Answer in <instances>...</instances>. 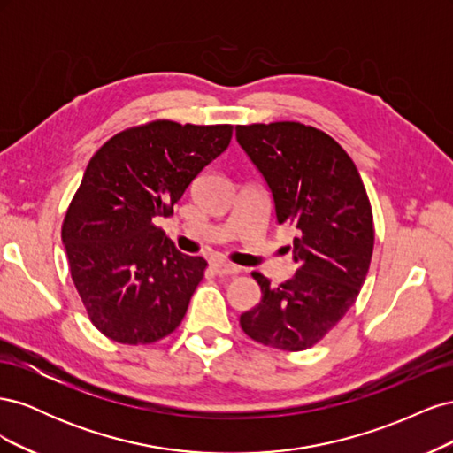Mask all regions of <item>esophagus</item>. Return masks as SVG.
<instances>
[{
    "label": "esophagus",
    "instance_id": "34e87169",
    "mask_svg": "<svg viewBox=\"0 0 453 453\" xmlns=\"http://www.w3.org/2000/svg\"><path fill=\"white\" fill-rule=\"evenodd\" d=\"M211 270L217 273V276H238L240 273V266L223 263V260H213Z\"/></svg>",
    "mask_w": 453,
    "mask_h": 453
}]
</instances>
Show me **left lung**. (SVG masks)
Instances as JSON below:
<instances>
[{
	"mask_svg": "<svg viewBox=\"0 0 453 453\" xmlns=\"http://www.w3.org/2000/svg\"><path fill=\"white\" fill-rule=\"evenodd\" d=\"M238 143L266 180L280 225L296 230L295 278L272 287L260 272V303L240 315L263 346L303 351L318 344L355 304L374 250L372 208L349 155L303 122L238 125Z\"/></svg>",
	"mask_w": 453,
	"mask_h": 453,
	"instance_id": "1",
	"label": "left lung"
}]
</instances>
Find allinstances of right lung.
Instances as JSON below:
<instances>
[{"instance_id": "obj_1", "label": "right lung", "mask_w": 453, "mask_h": 453, "mask_svg": "<svg viewBox=\"0 0 453 453\" xmlns=\"http://www.w3.org/2000/svg\"><path fill=\"white\" fill-rule=\"evenodd\" d=\"M230 140L232 125L150 120L115 134L90 158L62 242L88 319L109 340L155 344L181 325L208 263L177 251L153 219L173 213Z\"/></svg>"}]
</instances>
